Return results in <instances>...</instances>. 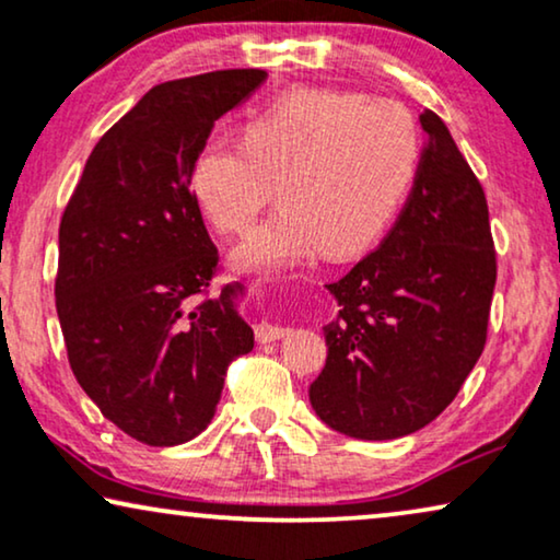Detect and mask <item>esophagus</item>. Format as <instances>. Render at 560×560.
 <instances>
[{"mask_svg": "<svg viewBox=\"0 0 560 560\" xmlns=\"http://www.w3.org/2000/svg\"><path fill=\"white\" fill-rule=\"evenodd\" d=\"M285 334H288V328L280 326V324H272V320H259L257 328H255L257 341H262V343H267V341H278V339H282V336H285Z\"/></svg>", "mask_w": 560, "mask_h": 560, "instance_id": "esophagus-1", "label": "esophagus"}]
</instances>
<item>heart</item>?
Masks as SVG:
<instances>
[{"label":"heart","mask_w":560,"mask_h":560,"mask_svg":"<svg viewBox=\"0 0 560 560\" xmlns=\"http://www.w3.org/2000/svg\"><path fill=\"white\" fill-rule=\"evenodd\" d=\"M418 127L402 104L354 91L301 89L255 114L240 144L211 137L190 163V194L219 232L252 224L272 194L280 206L232 252L240 272H272L320 249L370 247L408 190Z\"/></svg>","instance_id":"1"}]
</instances>
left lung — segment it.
Returning <instances> with one entry per match:
<instances>
[{
    "label": "left lung",
    "instance_id": "1",
    "mask_svg": "<svg viewBox=\"0 0 560 560\" xmlns=\"http://www.w3.org/2000/svg\"><path fill=\"white\" fill-rule=\"evenodd\" d=\"M385 242L339 282L326 366L308 397L328 428L393 441L448 408L485 351L497 259L485 190L439 114Z\"/></svg>",
    "mask_w": 560,
    "mask_h": 560
}]
</instances>
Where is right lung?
Instances as JSON below:
<instances>
[{
    "label": "right lung",
    "instance_id": "obj_1",
    "mask_svg": "<svg viewBox=\"0 0 560 560\" xmlns=\"http://www.w3.org/2000/svg\"><path fill=\"white\" fill-rule=\"evenodd\" d=\"M265 75L236 68L150 89L96 142L60 221L68 362L102 416L148 446L206 431L226 366L255 347L242 282L203 298L217 247L188 175L213 121Z\"/></svg>",
    "mask_w": 560,
    "mask_h": 560
}]
</instances>
